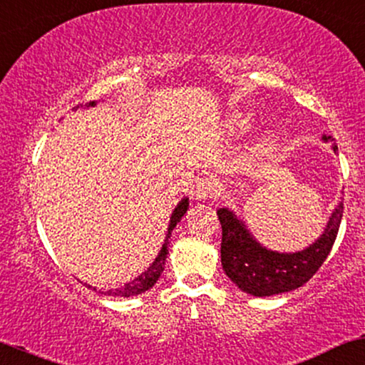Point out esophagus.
Masks as SVG:
<instances>
[{
    "mask_svg": "<svg viewBox=\"0 0 365 365\" xmlns=\"http://www.w3.org/2000/svg\"><path fill=\"white\" fill-rule=\"evenodd\" d=\"M220 192V183L214 175H209V177H204L197 180L195 187H193V197L197 200H205V198H214L217 193Z\"/></svg>",
    "mask_w": 365,
    "mask_h": 365,
    "instance_id": "1",
    "label": "esophagus"
}]
</instances>
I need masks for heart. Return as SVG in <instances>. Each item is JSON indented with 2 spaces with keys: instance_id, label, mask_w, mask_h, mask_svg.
<instances>
[{
  "instance_id": "b5f03b06",
  "label": "heart",
  "mask_w": 365,
  "mask_h": 365,
  "mask_svg": "<svg viewBox=\"0 0 365 365\" xmlns=\"http://www.w3.org/2000/svg\"><path fill=\"white\" fill-rule=\"evenodd\" d=\"M251 124H252V119L249 114H234L232 118H230V123H229V128L230 131H236V133H246L251 129ZM274 141H276V136L274 135H267L262 138V140L257 143L256 146V153L257 155H267L271 150L274 148Z\"/></svg>"
}]
</instances>
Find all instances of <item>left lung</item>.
Wrapping results in <instances>:
<instances>
[{
  "label": "left lung",
  "mask_w": 365,
  "mask_h": 365,
  "mask_svg": "<svg viewBox=\"0 0 365 365\" xmlns=\"http://www.w3.org/2000/svg\"><path fill=\"white\" fill-rule=\"evenodd\" d=\"M322 140L334 141V138L324 135ZM342 214L344 204L339 202L324 234L315 242L298 252H278L261 246L232 210L219 209L217 215L222 225L220 261L225 274L237 288L252 297H271L299 288L317 273L330 255Z\"/></svg>",
  "instance_id": "1"
}]
</instances>
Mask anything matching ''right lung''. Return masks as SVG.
<instances>
[{
	"instance_id": "add662e5",
	"label": "right lung",
	"mask_w": 365,
	"mask_h": 365,
	"mask_svg": "<svg viewBox=\"0 0 365 365\" xmlns=\"http://www.w3.org/2000/svg\"><path fill=\"white\" fill-rule=\"evenodd\" d=\"M87 106H96L94 101L89 103ZM188 209V198H182L180 200V204L175 207L172 217H170V224H168V232H167V237H165V242L163 246H161L158 256H156V259L153 261V264H150L148 269L145 271V273H141L140 276H136L135 279L129 281L124 286H119V288H114V289H108V292H103V289H98L96 286H89L91 289H94V292H99L101 294H108V297H124V298H129V297H135V294H141L145 293L146 289H150L151 286H153L158 278L163 273L165 269V261H167V255H168V239L172 236V230L175 229V225L180 222V219H182L183 215H185V212Z\"/></svg>"
}]
</instances>
